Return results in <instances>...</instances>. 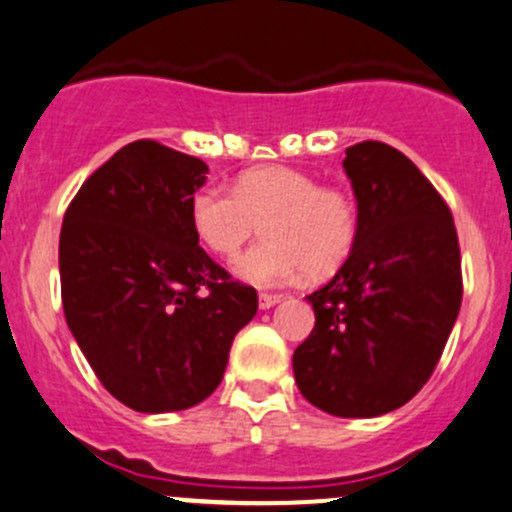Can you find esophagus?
Here are the masks:
<instances>
[{"instance_id": "34e87169", "label": "esophagus", "mask_w": 512, "mask_h": 512, "mask_svg": "<svg viewBox=\"0 0 512 512\" xmlns=\"http://www.w3.org/2000/svg\"><path fill=\"white\" fill-rule=\"evenodd\" d=\"M280 299H282V294H277V292H260V307L270 309V307H275Z\"/></svg>"}]
</instances>
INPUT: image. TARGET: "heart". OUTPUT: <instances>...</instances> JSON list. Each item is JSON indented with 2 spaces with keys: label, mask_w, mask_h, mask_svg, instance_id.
Returning a JSON list of instances; mask_svg holds the SVG:
<instances>
[{
  "label": "heart",
  "mask_w": 512,
  "mask_h": 512,
  "mask_svg": "<svg viewBox=\"0 0 512 512\" xmlns=\"http://www.w3.org/2000/svg\"><path fill=\"white\" fill-rule=\"evenodd\" d=\"M195 235L215 255L232 260L262 230L267 237L237 265L255 285H285L304 272L334 275L359 240V208L337 185L287 165H262L240 175L235 190L205 185L193 195Z\"/></svg>",
  "instance_id": "heart-1"
}]
</instances>
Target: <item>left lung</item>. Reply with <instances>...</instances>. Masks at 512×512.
Returning a JSON list of instances; mask_svg holds the SVG:
<instances>
[{"instance_id":"1","label":"left lung","mask_w":512,"mask_h":512,"mask_svg":"<svg viewBox=\"0 0 512 512\" xmlns=\"http://www.w3.org/2000/svg\"><path fill=\"white\" fill-rule=\"evenodd\" d=\"M359 240L342 270L309 294L312 334L292 366L309 404L342 418L389 414L423 389L463 299L451 208L396 148H347Z\"/></svg>"}]
</instances>
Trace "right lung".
Masks as SVG:
<instances>
[{
    "instance_id": "right-lung-1",
    "label": "right lung",
    "mask_w": 512,
    "mask_h": 512,
    "mask_svg": "<svg viewBox=\"0 0 512 512\" xmlns=\"http://www.w3.org/2000/svg\"><path fill=\"white\" fill-rule=\"evenodd\" d=\"M208 165L133 141L94 170L59 237L66 324L103 389L141 414L183 411L223 381L255 287L203 247L190 203Z\"/></svg>"
}]
</instances>
